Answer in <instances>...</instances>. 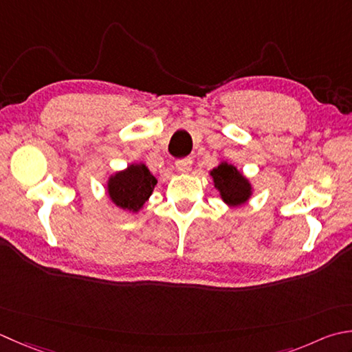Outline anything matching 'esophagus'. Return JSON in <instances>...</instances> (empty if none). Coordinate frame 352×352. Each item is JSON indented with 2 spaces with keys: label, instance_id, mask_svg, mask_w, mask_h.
I'll list each match as a JSON object with an SVG mask.
<instances>
[{
  "label": "esophagus",
  "instance_id": "34e87169",
  "mask_svg": "<svg viewBox=\"0 0 352 352\" xmlns=\"http://www.w3.org/2000/svg\"><path fill=\"white\" fill-rule=\"evenodd\" d=\"M175 168L178 172H182V174H189L192 169V160L190 158H182V160H177Z\"/></svg>",
  "mask_w": 352,
  "mask_h": 352
}]
</instances>
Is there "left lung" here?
<instances>
[{"instance_id":"obj_1","label":"left lung","mask_w":352,"mask_h":352,"mask_svg":"<svg viewBox=\"0 0 352 352\" xmlns=\"http://www.w3.org/2000/svg\"><path fill=\"white\" fill-rule=\"evenodd\" d=\"M213 186L218 190L219 198L229 208H239L245 204L253 195V184L235 164L221 162L210 170Z\"/></svg>"}]
</instances>
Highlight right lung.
Listing matches in <instances>:
<instances>
[{"instance_id":"add662e5","label":"right lung","mask_w":352,"mask_h":352,"mask_svg":"<svg viewBox=\"0 0 352 352\" xmlns=\"http://www.w3.org/2000/svg\"><path fill=\"white\" fill-rule=\"evenodd\" d=\"M157 178L144 163H129L125 169L116 170L107 180L109 201L128 213H137L153 195Z\"/></svg>"}]
</instances>
